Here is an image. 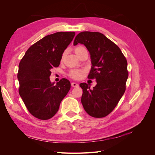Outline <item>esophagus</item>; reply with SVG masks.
<instances>
[{"instance_id": "obj_1", "label": "esophagus", "mask_w": 155, "mask_h": 155, "mask_svg": "<svg viewBox=\"0 0 155 155\" xmlns=\"http://www.w3.org/2000/svg\"><path fill=\"white\" fill-rule=\"evenodd\" d=\"M71 86H72V87H78V86H79V85H78V84L77 83L73 82V83H71Z\"/></svg>"}]
</instances>
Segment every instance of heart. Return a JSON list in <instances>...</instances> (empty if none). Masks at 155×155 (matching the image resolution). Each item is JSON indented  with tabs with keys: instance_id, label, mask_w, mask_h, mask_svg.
I'll return each instance as SVG.
<instances>
[{
	"instance_id": "heart-1",
	"label": "heart",
	"mask_w": 155,
	"mask_h": 155,
	"mask_svg": "<svg viewBox=\"0 0 155 155\" xmlns=\"http://www.w3.org/2000/svg\"><path fill=\"white\" fill-rule=\"evenodd\" d=\"M85 49L86 48L83 46H77V47L74 48V51H75V53H76V54L78 56V55L80 54L83 50H85ZM64 55H65V52H63V54L61 55V61L63 60V59L64 58ZM83 73V71L81 70L72 69L69 72L68 76L70 78H72V79H79V78H81Z\"/></svg>"
}]
</instances>
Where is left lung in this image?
Wrapping results in <instances>:
<instances>
[{"mask_svg": "<svg viewBox=\"0 0 155 155\" xmlns=\"http://www.w3.org/2000/svg\"><path fill=\"white\" fill-rule=\"evenodd\" d=\"M78 43L85 45L91 54L88 78L97 81L92 89L87 83L79 84L83 89L82 105L88 114L104 118L114 109L125 91L127 61L118 46L100 32L79 33L74 45Z\"/></svg>", "mask_w": 155, "mask_h": 155, "instance_id": "8db88e82", "label": "left lung"}]
</instances>
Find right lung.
Listing matches in <instances>:
<instances>
[{
	"mask_svg": "<svg viewBox=\"0 0 155 155\" xmlns=\"http://www.w3.org/2000/svg\"><path fill=\"white\" fill-rule=\"evenodd\" d=\"M75 34L60 31L45 36L28 49L18 64V92L30 113L37 118H52L70 91L68 79L63 78L54 85L50 76L51 69L59 67L61 55Z\"/></svg>",
	"mask_w": 155,
	"mask_h": 155,
	"instance_id": "obj_1",
	"label": "right lung"
}]
</instances>
